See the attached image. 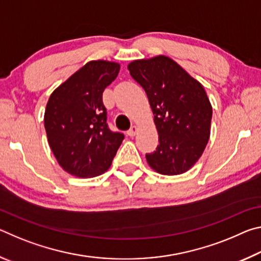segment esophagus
Wrapping results in <instances>:
<instances>
[{
	"instance_id": "obj_1",
	"label": "esophagus",
	"mask_w": 261,
	"mask_h": 261,
	"mask_svg": "<svg viewBox=\"0 0 261 261\" xmlns=\"http://www.w3.org/2000/svg\"><path fill=\"white\" fill-rule=\"evenodd\" d=\"M137 130H138V127H137L136 125H132L130 129L127 130V135H129L130 137H134L137 134Z\"/></svg>"
}]
</instances>
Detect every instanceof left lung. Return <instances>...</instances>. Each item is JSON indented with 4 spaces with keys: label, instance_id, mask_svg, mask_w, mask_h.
Here are the masks:
<instances>
[{
    "label": "left lung",
    "instance_id": "8db88e82",
    "mask_svg": "<svg viewBox=\"0 0 261 261\" xmlns=\"http://www.w3.org/2000/svg\"><path fill=\"white\" fill-rule=\"evenodd\" d=\"M127 69L146 92L159 135L148 165L162 175L185 173L210 139L212 106L204 87L167 56L137 60Z\"/></svg>",
    "mask_w": 261,
    "mask_h": 261
}]
</instances>
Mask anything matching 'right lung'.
I'll use <instances>...</instances> for the list:
<instances>
[{"label": "right lung", "instance_id": "right-lung-1", "mask_svg": "<svg viewBox=\"0 0 261 261\" xmlns=\"http://www.w3.org/2000/svg\"><path fill=\"white\" fill-rule=\"evenodd\" d=\"M120 64L91 61L56 88L45 112V129L60 166L76 177L103 174L124 135L107 124L105 88L116 79Z\"/></svg>", "mask_w": 261, "mask_h": 261}]
</instances>
